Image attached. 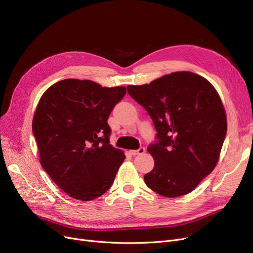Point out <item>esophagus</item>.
<instances>
[{
	"label": "esophagus",
	"mask_w": 253,
	"mask_h": 253,
	"mask_svg": "<svg viewBox=\"0 0 253 253\" xmlns=\"http://www.w3.org/2000/svg\"><path fill=\"white\" fill-rule=\"evenodd\" d=\"M145 152H146V149L144 147H140L138 150H131V151H129V153L131 154V155H133V156L139 155V154H144Z\"/></svg>",
	"instance_id": "esophagus-1"
}]
</instances>
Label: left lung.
<instances>
[{
  "label": "left lung",
  "instance_id": "8db88e82",
  "mask_svg": "<svg viewBox=\"0 0 253 253\" xmlns=\"http://www.w3.org/2000/svg\"><path fill=\"white\" fill-rule=\"evenodd\" d=\"M127 91L157 131V141L148 147L155 163L145 183L166 197L191 192L215 169L226 135L225 109L215 87L199 74L179 71Z\"/></svg>",
  "mask_w": 253,
  "mask_h": 253
}]
</instances>
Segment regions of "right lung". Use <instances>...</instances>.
Returning <instances> with one entry per match:
<instances>
[{
  "instance_id": "1",
  "label": "right lung",
  "mask_w": 253,
  "mask_h": 253,
  "mask_svg": "<svg viewBox=\"0 0 253 253\" xmlns=\"http://www.w3.org/2000/svg\"><path fill=\"white\" fill-rule=\"evenodd\" d=\"M126 94L91 81L58 82L40 98L33 118L40 163L69 196L92 201L105 193L125 159L109 144L108 116Z\"/></svg>"
}]
</instances>
